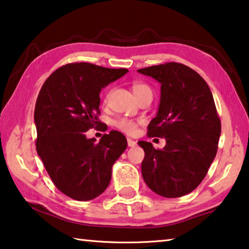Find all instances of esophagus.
Segmentation results:
<instances>
[{
	"label": "esophagus",
	"mask_w": 249,
	"mask_h": 249,
	"mask_svg": "<svg viewBox=\"0 0 249 249\" xmlns=\"http://www.w3.org/2000/svg\"><path fill=\"white\" fill-rule=\"evenodd\" d=\"M127 145H128V147H135L136 146V142L130 140V138H127Z\"/></svg>",
	"instance_id": "obj_1"
}]
</instances>
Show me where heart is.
<instances>
[{"label": "heart", "mask_w": 249, "mask_h": 249, "mask_svg": "<svg viewBox=\"0 0 249 249\" xmlns=\"http://www.w3.org/2000/svg\"><path fill=\"white\" fill-rule=\"evenodd\" d=\"M133 91L137 98V96L141 93H142V92H147V91H151V90L148 86H146V84L136 83V84H134ZM138 124H140V122L129 120V119H119L117 121H115V123H114L116 128H119L123 133L128 134V135H132L136 132Z\"/></svg>", "instance_id": "1"}]
</instances>
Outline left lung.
<instances>
[{"instance_id": "left-lung-1", "label": "left lung", "mask_w": 249, "mask_h": 249, "mask_svg": "<svg viewBox=\"0 0 249 249\" xmlns=\"http://www.w3.org/2000/svg\"><path fill=\"white\" fill-rule=\"evenodd\" d=\"M137 71L161 84L157 115L147 135L166 140L162 149L138 142L145 151L142 178L159 196H185L202 182L217 151L221 121L212 92L199 73L178 62Z\"/></svg>"}]
</instances>
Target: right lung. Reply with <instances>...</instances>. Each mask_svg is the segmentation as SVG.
Listing matches in <instances>:
<instances>
[{
  "label": "right lung",
  "instance_id": "1",
  "mask_svg": "<svg viewBox=\"0 0 249 249\" xmlns=\"http://www.w3.org/2000/svg\"><path fill=\"white\" fill-rule=\"evenodd\" d=\"M127 69L89 62L60 67L49 75L36 101V149L53 184L77 201H89L108 187L112 167L127 147L116 130L99 142L86 132L99 126L100 92Z\"/></svg>",
  "mask_w": 249,
  "mask_h": 249
}]
</instances>
